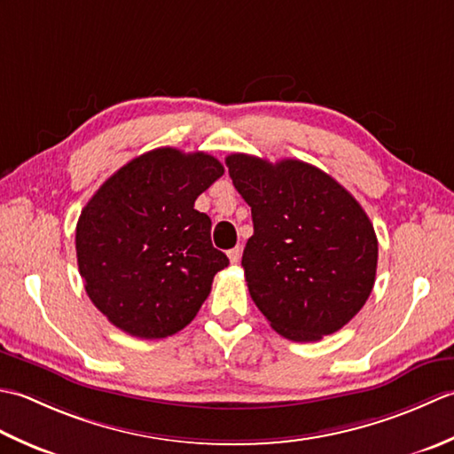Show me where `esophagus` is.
I'll return each mask as SVG.
<instances>
[{
	"label": "esophagus",
	"mask_w": 454,
	"mask_h": 454,
	"mask_svg": "<svg viewBox=\"0 0 454 454\" xmlns=\"http://www.w3.org/2000/svg\"><path fill=\"white\" fill-rule=\"evenodd\" d=\"M227 256H229V261H231V264H237V262L240 261V247H235V248H231V251H227Z\"/></svg>",
	"instance_id": "obj_1"
}]
</instances>
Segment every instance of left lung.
I'll return each mask as SVG.
<instances>
[{
	"label": "left lung",
	"instance_id": "obj_1",
	"mask_svg": "<svg viewBox=\"0 0 454 454\" xmlns=\"http://www.w3.org/2000/svg\"><path fill=\"white\" fill-rule=\"evenodd\" d=\"M225 164L251 206L254 233L240 264L270 327L308 343L347 325L372 292L378 264V239L360 203L308 162L237 153Z\"/></svg>",
	"mask_w": 454,
	"mask_h": 454
}]
</instances>
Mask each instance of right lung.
<instances>
[{
	"mask_svg": "<svg viewBox=\"0 0 454 454\" xmlns=\"http://www.w3.org/2000/svg\"><path fill=\"white\" fill-rule=\"evenodd\" d=\"M223 172L211 154L162 146L121 166L82 209L80 276L115 327L164 339L196 317L229 258L193 203Z\"/></svg>",
	"mask_w": 454,
	"mask_h": 454,
	"instance_id": "add662e5",
	"label": "right lung"
}]
</instances>
